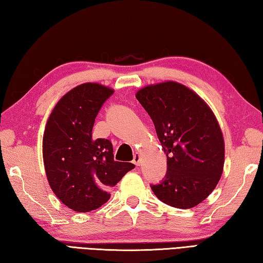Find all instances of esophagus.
I'll return each instance as SVG.
<instances>
[{
    "mask_svg": "<svg viewBox=\"0 0 263 263\" xmlns=\"http://www.w3.org/2000/svg\"><path fill=\"white\" fill-rule=\"evenodd\" d=\"M133 163H135L137 166H139L141 164V157H140V154H139V153H136L135 156H133Z\"/></svg>",
    "mask_w": 263,
    "mask_h": 263,
    "instance_id": "1",
    "label": "esophagus"
}]
</instances>
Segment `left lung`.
Returning a JSON list of instances; mask_svg holds the SVG:
<instances>
[{
	"label": "left lung",
	"mask_w": 263,
	"mask_h": 263,
	"mask_svg": "<svg viewBox=\"0 0 263 263\" xmlns=\"http://www.w3.org/2000/svg\"><path fill=\"white\" fill-rule=\"evenodd\" d=\"M136 98L167 158L165 178L151 184L153 193L170 206H196L217 187L223 170L224 142L213 111L194 91L171 81L143 87Z\"/></svg>",
	"instance_id": "obj_1"
}]
</instances>
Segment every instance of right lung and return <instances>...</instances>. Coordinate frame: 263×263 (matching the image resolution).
Here are the masks:
<instances>
[{
    "label": "right lung",
    "mask_w": 263,
    "mask_h": 263,
    "mask_svg": "<svg viewBox=\"0 0 263 263\" xmlns=\"http://www.w3.org/2000/svg\"><path fill=\"white\" fill-rule=\"evenodd\" d=\"M111 89L98 83L74 87L58 101L43 136V161L52 192L76 212H90L109 199L114 187L135 168L116 162L108 139H93L92 128Z\"/></svg>",
    "instance_id": "add662e5"
}]
</instances>
